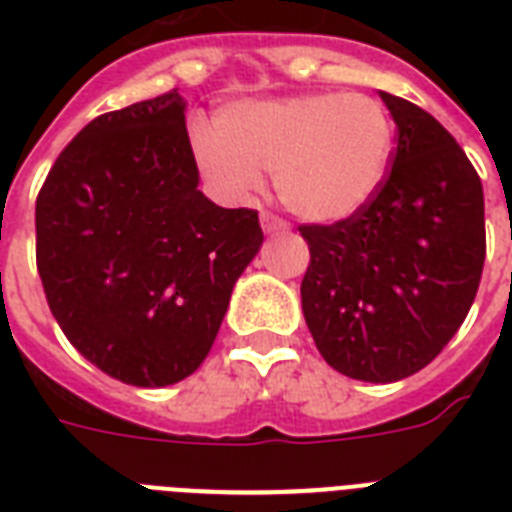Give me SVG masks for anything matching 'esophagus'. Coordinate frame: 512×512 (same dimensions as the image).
Masks as SVG:
<instances>
[{
  "mask_svg": "<svg viewBox=\"0 0 512 512\" xmlns=\"http://www.w3.org/2000/svg\"><path fill=\"white\" fill-rule=\"evenodd\" d=\"M260 225H263V231L268 236H279V233H289V223L287 220H281V217L271 215V212H263L260 215Z\"/></svg>",
  "mask_w": 512,
  "mask_h": 512,
  "instance_id": "obj_1",
  "label": "esophagus"
}]
</instances>
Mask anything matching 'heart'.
<instances>
[{"label": "heart", "instance_id": "b5f03b06", "mask_svg": "<svg viewBox=\"0 0 512 512\" xmlns=\"http://www.w3.org/2000/svg\"><path fill=\"white\" fill-rule=\"evenodd\" d=\"M393 122L380 100L313 92L244 100L220 111L215 135L199 132L193 156L223 199L247 204L273 172L279 199L308 223L350 220L388 175Z\"/></svg>", "mask_w": 512, "mask_h": 512}]
</instances>
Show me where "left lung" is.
<instances>
[{"instance_id": "obj_1", "label": "left lung", "mask_w": 512, "mask_h": 512, "mask_svg": "<svg viewBox=\"0 0 512 512\" xmlns=\"http://www.w3.org/2000/svg\"><path fill=\"white\" fill-rule=\"evenodd\" d=\"M398 130L385 183L358 215L303 225L311 247L305 324L332 369L396 382L444 350L468 316L484 271V188L441 124L380 92Z\"/></svg>"}]
</instances>
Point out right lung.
<instances>
[{"label": "right lung", "mask_w": 512, "mask_h": 512, "mask_svg": "<svg viewBox=\"0 0 512 512\" xmlns=\"http://www.w3.org/2000/svg\"><path fill=\"white\" fill-rule=\"evenodd\" d=\"M260 247L255 209L199 191L177 92L92 119L36 199L52 316L90 364L138 388L199 369Z\"/></svg>", "instance_id": "1"}]
</instances>
